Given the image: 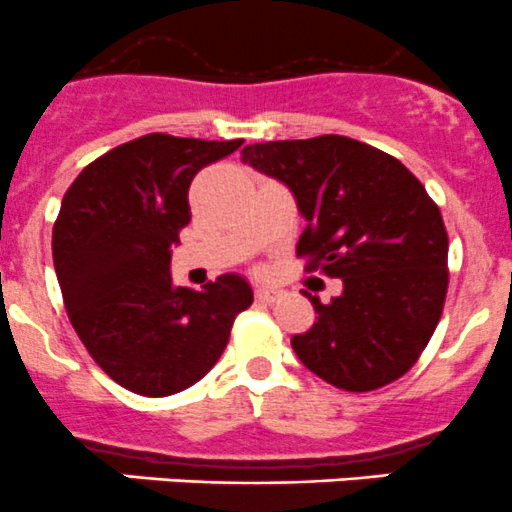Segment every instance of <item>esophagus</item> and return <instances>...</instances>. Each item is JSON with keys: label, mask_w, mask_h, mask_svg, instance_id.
Wrapping results in <instances>:
<instances>
[{"label": "esophagus", "mask_w": 512, "mask_h": 512, "mask_svg": "<svg viewBox=\"0 0 512 512\" xmlns=\"http://www.w3.org/2000/svg\"><path fill=\"white\" fill-rule=\"evenodd\" d=\"M278 296H281V291L273 286H256V301L261 303H273L278 301Z\"/></svg>", "instance_id": "34e87169"}]
</instances>
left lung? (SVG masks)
Instances as JSON below:
<instances>
[{"label":"left lung","mask_w":512,"mask_h":512,"mask_svg":"<svg viewBox=\"0 0 512 512\" xmlns=\"http://www.w3.org/2000/svg\"><path fill=\"white\" fill-rule=\"evenodd\" d=\"M241 159L283 181L308 221L296 254L343 293L291 338L308 371L351 393L398 381L428 346L448 293V231L426 186L386 151L338 134L266 141Z\"/></svg>","instance_id":"left-lung-1"}]
</instances>
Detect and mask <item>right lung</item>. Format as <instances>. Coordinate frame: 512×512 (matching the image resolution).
Masks as SVG:
<instances>
[{"label":"right lung","instance_id":"right-lung-1","mask_svg":"<svg viewBox=\"0 0 512 512\" xmlns=\"http://www.w3.org/2000/svg\"><path fill=\"white\" fill-rule=\"evenodd\" d=\"M241 144L146 134L91 161L64 194L52 231L64 306L96 366L126 391L164 398L194 386L254 303L236 273L204 291L169 273L191 181Z\"/></svg>","mask_w":512,"mask_h":512}]
</instances>
